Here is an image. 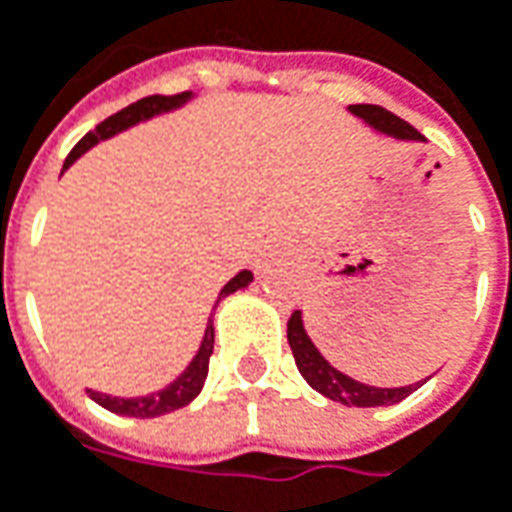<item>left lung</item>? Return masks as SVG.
Segmentation results:
<instances>
[{
  "label": "left lung",
  "mask_w": 512,
  "mask_h": 512,
  "mask_svg": "<svg viewBox=\"0 0 512 512\" xmlns=\"http://www.w3.org/2000/svg\"><path fill=\"white\" fill-rule=\"evenodd\" d=\"M349 111L361 120H367L372 128L384 131L389 137H398V140H424V134L418 128H412L407 120L395 117L392 111L381 108V105H349ZM286 338L292 346V355H295V364H298L300 375L306 378V384L312 389H318L321 395H326L329 401H338L346 407H389V404H398L404 401L410 392L421 387V384H410V387H395V389H381L361 384V381H352L349 375L338 372L332 367L321 352L315 349V344L309 341L303 321H300V309L292 312V318L286 323Z\"/></svg>",
  "instance_id": "8db88e82"
}]
</instances>
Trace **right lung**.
<instances>
[{
  "label": "right lung",
  "instance_id": "1",
  "mask_svg": "<svg viewBox=\"0 0 512 512\" xmlns=\"http://www.w3.org/2000/svg\"><path fill=\"white\" fill-rule=\"evenodd\" d=\"M189 97H191L189 91H183V94H171V97L154 94V97H143V100L131 102L128 108L117 111V114H111L108 120H102L94 131H88V134H85V137L71 148V154H68V160H65V168L71 166L79 154H85L91 145H97L100 140H108V137H114L117 131H123V128H128V125L140 123V120H148V117H154V114H160V111H171V108L183 105ZM249 280H252V272H237V275H234V278L220 289V298H226V295H232V292H237V289H243ZM212 349H214V326H212V318H209L206 335H203V344H200V349H197L194 361H191L189 367H186V372H183L177 381H171L166 389L151 392V395H143V398H114V395H102V392H94V389H88V392H91V398H94L100 407L117 412V415H131V418H157V415H166V412H174V410H180V407H186L189 401H194V398L200 395L203 381H206V375H209V358H212Z\"/></svg>",
  "mask_w": 512,
  "mask_h": 512
}]
</instances>
